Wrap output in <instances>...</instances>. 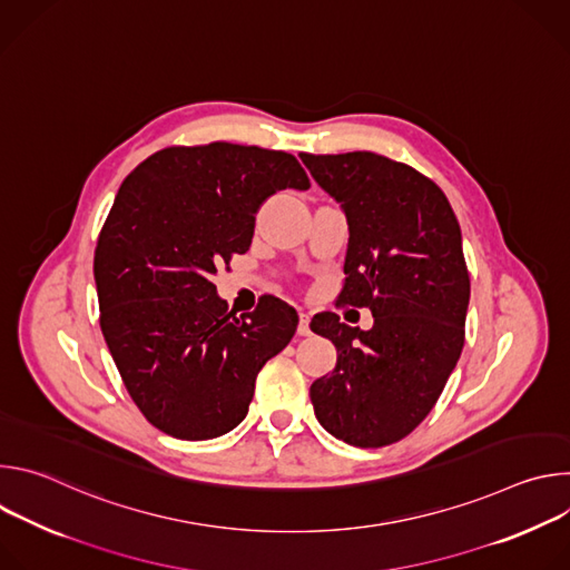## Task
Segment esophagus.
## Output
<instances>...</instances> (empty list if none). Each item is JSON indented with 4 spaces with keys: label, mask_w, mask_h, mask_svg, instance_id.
<instances>
[{
    "label": "esophagus",
    "mask_w": 570,
    "mask_h": 570,
    "mask_svg": "<svg viewBox=\"0 0 570 570\" xmlns=\"http://www.w3.org/2000/svg\"><path fill=\"white\" fill-rule=\"evenodd\" d=\"M308 322H311L308 313H299V324H297V334H299V336H308V334H311Z\"/></svg>",
    "instance_id": "1"
}]
</instances>
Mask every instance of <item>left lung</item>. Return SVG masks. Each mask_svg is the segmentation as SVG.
<instances>
[{
    "instance_id": "1",
    "label": "left lung",
    "mask_w": 570,
    "mask_h": 570,
    "mask_svg": "<svg viewBox=\"0 0 570 570\" xmlns=\"http://www.w3.org/2000/svg\"><path fill=\"white\" fill-rule=\"evenodd\" d=\"M299 157L347 216L341 297L374 315L367 332L313 315L311 330L338 352L334 372L311 385L313 411L352 446H385L424 422L462 354V232L444 191L409 165L367 150Z\"/></svg>"
}]
</instances>
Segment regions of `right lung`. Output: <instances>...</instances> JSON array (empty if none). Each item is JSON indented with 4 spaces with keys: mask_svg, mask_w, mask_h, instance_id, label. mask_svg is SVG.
<instances>
[{
    "mask_svg": "<svg viewBox=\"0 0 570 570\" xmlns=\"http://www.w3.org/2000/svg\"><path fill=\"white\" fill-rule=\"evenodd\" d=\"M308 187L291 153L227 141L157 150L119 187L95 253L101 332L161 433L212 440L246 420L257 374L291 343L297 313L268 295L236 315L212 277L250 248L273 194Z\"/></svg>",
    "mask_w": 570,
    "mask_h": 570,
    "instance_id": "right-lung-1",
    "label": "right lung"
}]
</instances>
